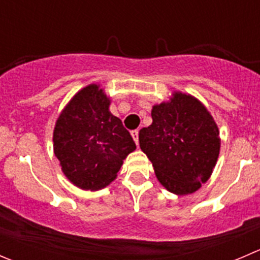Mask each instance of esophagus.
<instances>
[{"label": "esophagus", "instance_id": "esophagus-1", "mask_svg": "<svg viewBox=\"0 0 260 260\" xmlns=\"http://www.w3.org/2000/svg\"><path fill=\"white\" fill-rule=\"evenodd\" d=\"M131 135H132V137H133V140H135L136 145H138V129L132 131V132H131Z\"/></svg>", "mask_w": 260, "mask_h": 260}]
</instances>
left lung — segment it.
<instances>
[{"mask_svg": "<svg viewBox=\"0 0 260 260\" xmlns=\"http://www.w3.org/2000/svg\"><path fill=\"white\" fill-rule=\"evenodd\" d=\"M151 115L152 124L140 131V146L157 179L177 195L195 192L219 156L216 123L198 99L182 93L154 106Z\"/></svg>", "mask_w": 260, "mask_h": 260, "instance_id": "1", "label": "left lung"}]
</instances>
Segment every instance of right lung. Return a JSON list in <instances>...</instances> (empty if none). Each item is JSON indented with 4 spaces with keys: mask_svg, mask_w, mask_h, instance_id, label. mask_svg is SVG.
<instances>
[{
    "mask_svg": "<svg viewBox=\"0 0 260 260\" xmlns=\"http://www.w3.org/2000/svg\"><path fill=\"white\" fill-rule=\"evenodd\" d=\"M109 103L103 90L91 84L81 89L56 120L55 156L65 176L83 190L106 187L136 149L122 120L109 112Z\"/></svg>",
    "mask_w": 260,
    "mask_h": 260,
    "instance_id": "1",
    "label": "right lung"
}]
</instances>
